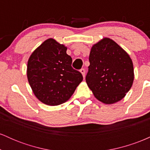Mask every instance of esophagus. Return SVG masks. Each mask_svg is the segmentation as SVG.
I'll list each match as a JSON object with an SVG mask.
<instances>
[{
  "label": "esophagus",
  "mask_w": 150,
  "mask_h": 150,
  "mask_svg": "<svg viewBox=\"0 0 150 150\" xmlns=\"http://www.w3.org/2000/svg\"><path fill=\"white\" fill-rule=\"evenodd\" d=\"M80 73L82 74V76H83L84 78H85V68H82V69H80Z\"/></svg>",
  "instance_id": "1"
}]
</instances>
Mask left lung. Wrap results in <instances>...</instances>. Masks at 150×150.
<instances>
[{"instance_id":"obj_1","label":"left lung","mask_w":150,"mask_h":150,"mask_svg":"<svg viewBox=\"0 0 150 150\" xmlns=\"http://www.w3.org/2000/svg\"><path fill=\"white\" fill-rule=\"evenodd\" d=\"M86 82L98 100L111 104L121 100L134 80L129 55L109 38L94 44L89 53Z\"/></svg>"}]
</instances>
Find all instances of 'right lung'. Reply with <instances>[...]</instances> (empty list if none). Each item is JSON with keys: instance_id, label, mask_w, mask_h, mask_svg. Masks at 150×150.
I'll return each instance as SVG.
<instances>
[{"instance_id": "obj_1", "label": "right lung", "mask_w": 150, "mask_h": 150, "mask_svg": "<svg viewBox=\"0 0 150 150\" xmlns=\"http://www.w3.org/2000/svg\"><path fill=\"white\" fill-rule=\"evenodd\" d=\"M67 47L53 39L37 48L27 63V79L34 95L49 106H57L71 97L83 80L80 72L73 69Z\"/></svg>"}]
</instances>
